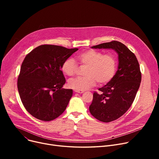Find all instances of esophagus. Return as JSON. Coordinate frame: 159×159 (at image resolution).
<instances>
[{
  "label": "esophagus",
  "mask_w": 159,
  "mask_h": 159,
  "mask_svg": "<svg viewBox=\"0 0 159 159\" xmlns=\"http://www.w3.org/2000/svg\"><path fill=\"white\" fill-rule=\"evenodd\" d=\"M74 91L75 93H82L83 92H84L83 91H77V90H75Z\"/></svg>",
  "instance_id": "1"
}]
</instances>
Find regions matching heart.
Masks as SVG:
<instances>
[{
  "instance_id": "obj_1",
  "label": "heart",
  "mask_w": 159,
  "mask_h": 159,
  "mask_svg": "<svg viewBox=\"0 0 159 159\" xmlns=\"http://www.w3.org/2000/svg\"><path fill=\"white\" fill-rule=\"evenodd\" d=\"M79 63L86 66L84 77H78L69 81V86L77 91H85L95 85L103 86L113 77L116 70V61L113 55L102 53L95 49H88L77 56ZM62 72L67 76L72 77L77 73L78 65L73 58H68L62 62Z\"/></svg>"
}]
</instances>
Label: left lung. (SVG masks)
<instances>
[{
    "mask_svg": "<svg viewBox=\"0 0 159 159\" xmlns=\"http://www.w3.org/2000/svg\"><path fill=\"white\" fill-rule=\"evenodd\" d=\"M91 48L113 49L119 55L117 71L106 85L98 89L101 93H93V101L89 107L95 119L110 122L122 116L134 101L141 82L140 66L135 54L119 41Z\"/></svg>",
    "mask_w": 159,
    "mask_h": 159,
    "instance_id": "1",
    "label": "left lung"
}]
</instances>
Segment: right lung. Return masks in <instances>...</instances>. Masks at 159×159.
Returning a JSON list of instances; mask_svg holds the SVG:
<instances>
[{"label":"right lung","instance_id":"add662e5","mask_svg":"<svg viewBox=\"0 0 159 159\" xmlns=\"http://www.w3.org/2000/svg\"><path fill=\"white\" fill-rule=\"evenodd\" d=\"M78 48L40 45L30 52L22 63L17 88L28 113L43 121H51L66 110L73 90L62 88L66 79L62 62Z\"/></svg>","mask_w":159,"mask_h":159}]
</instances>
